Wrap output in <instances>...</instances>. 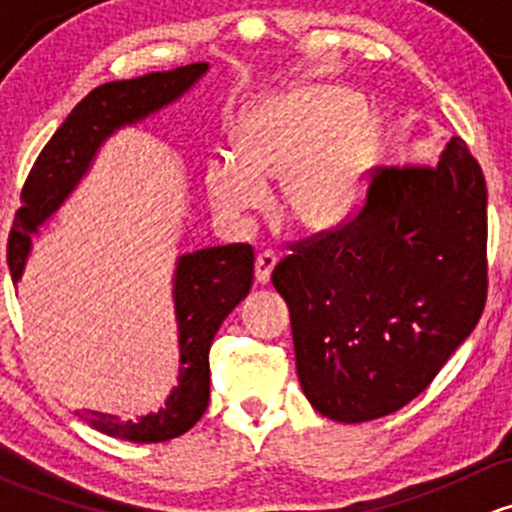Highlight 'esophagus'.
<instances>
[{
    "mask_svg": "<svg viewBox=\"0 0 512 512\" xmlns=\"http://www.w3.org/2000/svg\"><path fill=\"white\" fill-rule=\"evenodd\" d=\"M275 265H277L275 252L265 250V252H260V255L255 257V280H257V285H267V282H270V275H272V270H275Z\"/></svg>",
    "mask_w": 512,
    "mask_h": 512,
    "instance_id": "obj_1",
    "label": "esophagus"
}]
</instances>
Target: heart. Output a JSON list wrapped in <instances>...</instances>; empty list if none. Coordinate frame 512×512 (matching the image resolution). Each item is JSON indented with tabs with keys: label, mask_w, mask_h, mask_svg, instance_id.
Returning <instances> with one entry per match:
<instances>
[{
	"label": "heart",
	"mask_w": 512,
	"mask_h": 512,
	"mask_svg": "<svg viewBox=\"0 0 512 512\" xmlns=\"http://www.w3.org/2000/svg\"><path fill=\"white\" fill-rule=\"evenodd\" d=\"M381 123L352 91L307 84L260 98L232 128V158L205 163L213 208L242 223L280 180V213L297 230H337L359 205L379 151Z\"/></svg>",
	"instance_id": "obj_1"
}]
</instances>
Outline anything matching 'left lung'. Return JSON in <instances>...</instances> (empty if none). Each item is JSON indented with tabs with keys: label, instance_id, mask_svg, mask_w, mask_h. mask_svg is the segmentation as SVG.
<instances>
[{
	"label": "left lung",
	"instance_id": "obj_1",
	"mask_svg": "<svg viewBox=\"0 0 512 512\" xmlns=\"http://www.w3.org/2000/svg\"><path fill=\"white\" fill-rule=\"evenodd\" d=\"M485 208L483 170L453 136L436 165L376 168L349 223L297 242L275 267L314 411L374 421L436 379L483 314Z\"/></svg>",
	"mask_w": 512,
	"mask_h": 512
}]
</instances>
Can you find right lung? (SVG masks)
<instances>
[{"label": "right lung", "instance_id": "1", "mask_svg": "<svg viewBox=\"0 0 512 512\" xmlns=\"http://www.w3.org/2000/svg\"><path fill=\"white\" fill-rule=\"evenodd\" d=\"M208 64L178 66L153 71L128 81H111L91 91L76 103L59 131L51 136L36 158L22 190V208L17 210L9 232L7 262L17 285L27 267L34 235L39 227L64 205L91 170L98 148L123 126L146 121L160 108L188 94L205 76ZM255 252L250 245L205 247L180 255L173 275V304L178 322V384L156 414L136 421H121L111 414L86 411V423L113 438L133 443H160L200 421L210 401V344L227 314L247 297L252 287Z\"/></svg>", "mask_w": 512, "mask_h": 512}]
</instances>
